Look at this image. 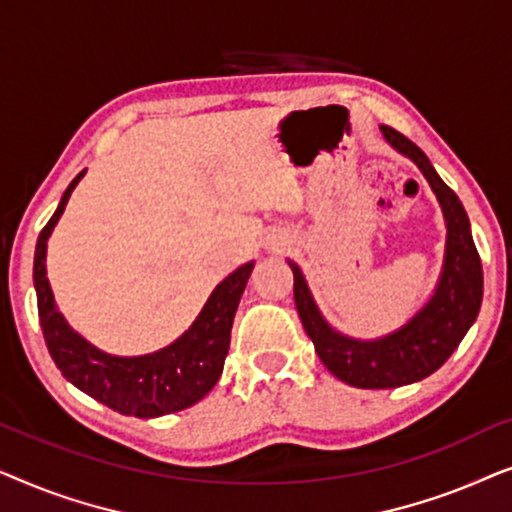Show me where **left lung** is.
Masks as SVG:
<instances>
[{"instance_id":"8db88e82","label":"left lung","mask_w":512,"mask_h":512,"mask_svg":"<svg viewBox=\"0 0 512 512\" xmlns=\"http://www.w3.org/2000/svg\"><path fill=\"white\" fill-rule=\"evenodd\" d=\"M380 130L398 153L408 156L422 170L443 207L447 226L445 263L429 303L408 324L384 338H347L321 317L303 272L289 261L298 317L314 342L317 356L338 380L359 389H394L436 373L478 319L482 303V263L457 193L438 177L417 144L389 125H382Z\"/></svg>"}]
</instances>
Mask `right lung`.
Segmentation results:
<instances>
[{
    "label": "right lung",
    "mask_w": 512,
    "mask_h": 512,
    "mask_svg": "<svg viewBox=\"0 0 512 512\" xmlns=\"http://www.w3.org/2000/svg\"><path fill=\"white\" fill-rule=\"evenodd\" d=\"M81 177L83 172L62 193L60 205L39 233L34 251V289L48 352L74 387L121 415L149 419L191 408L212 391L223 373L230 328L254 261L237 268L216 286L193 326L172 345L144 356L104 354L67 324L46 277V242Z\"/></svg>",
    "instance_id": "add662e5"
}]
</instances>
